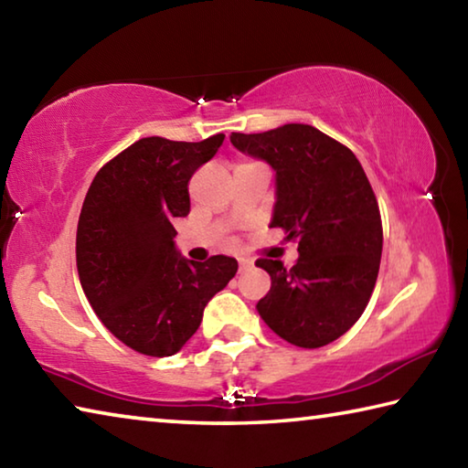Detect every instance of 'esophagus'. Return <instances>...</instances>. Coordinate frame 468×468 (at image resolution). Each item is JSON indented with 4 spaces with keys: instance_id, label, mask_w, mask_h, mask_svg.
Returning a JSON list of instances; mask_svg holds the SVG:
<instances>
[{
    "instance_id": "1",
    "label": "esophagus",
    "mask_w": 468,
    "mask_h": 468,
    "mask_svg": "<svg viewBox=\"0 0 468 468\" xmlns=\"http://www.w3.org/2000/svg\"><path fill=\"white\" fill-rule=\"evenodd\" d=\"M248 268H251V260L248 258H239V272H245Z\"/></svg>"
}]
</instances>
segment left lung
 Returning a JSON list of instances; mask_svg holds the SVG:
<instances>
[{
	"mask_svg": "<svg viewBox=\"0 0 468 468\" xmlns=\"http://www.w3.org/2000/svg\"><path fill=\"white\" fill-rule=\"evenodd\" d=\"M243 154L276 173L271 227L299 241V260L260 258L271 291L256 310L287 343L318 348L361 318L382 258V218L366 171L351 150L314 125L287 123L262 133H231Z\"/></svg>",
	"mask_w": 468,
	"mask_h": 468,
	"instance_id": "obj_1",
	"label": "left lung"
}]
</instances>
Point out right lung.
<instances>
[{
	"instance_id": "obj_1",
	"label": "right lung",
	"mask_w": 468,
	"mask_h": 468,
	"mask_svg": "<svg viewBox=\"0 0 468 468\" xmlns=\"http://www.w3.org/2000/svg\"><path fill=\"white\" fill-rule=\"evenodd\" d=\"M225 133L202 142L150 136L94 176L76 233L84 295L111 335L150 357H171L194 336L204 307L237 272V260H186L173 220L187 217V184Z\"/></svg>"
}]
</instances>
